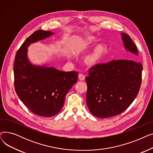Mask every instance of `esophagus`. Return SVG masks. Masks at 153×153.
<instances>
[{
	"label": "esophagus",
	"instance_id": "1",
	"mask_svg": "<svg viewBox=\"0 0 153 153\" xmlns=\"http://www.w3.org/2000/svg\"><path fill=\"white\" fill-rule=\"evenodd\" d=\"M79 79L80 80H81V81H84V80L85 79V75L83 74H79Z\"/></svg>",
	"mask_w": 153,
	"mask_h": 153
}]
</instances>
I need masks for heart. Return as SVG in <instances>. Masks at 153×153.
I'll use <instances>...</instances> for the list:
<instances>
[{
  "mask_svg": "<svg viewBox=\"0 0 153 153\" xmlns=\"http://www.w3.org/2000/svg\"><path fill=\"white\" fill-rule=\"evenodd\" d=\"M94 59V56H92V57H91V59Z\"/></svg>",
  "mask_w": 153,
  "mask_h": 153,
  "instance_id": "1",
  "label": "heart"
}]
</instances>
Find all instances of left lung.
<instances>
[{
  "mask_svg": "<svg viewBox=\"0 0 153 153\" xmlns=\"http://www.w3.org/2000/svg\"><path fill=\"white\" fill-rule=\"evenodd\" d=\"M127 59L97 64L85 77L86 102L90 111L99 118L116 116L129 107L137 96L142 81L143 66L137 60V48L130 36L122 33Z\"/></svg>",
  "mask_w": 153,
  "mask_h": 153,
  "instance_id": "1",
  "label": "left lung"
}]
</instances>
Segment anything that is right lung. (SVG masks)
Listing matches in <instances>:
<instances>
[{"instance_id": "obj_1", "label": "right lung", "mask_w": 153, "mask_h": 153, "mask_svg": "<svg viewBox=\"0 0 153 153\" xmlns=\"http://www.w3.org/2000/svg\"><path fill=\"white\" fill-rule=\"evenodd\" d=\"M53 34L42 30L32 33L16 53L13 67L14 86L18 97L32 113L45 117L61 111L66 95L77 82L78 76L76 71L34 66L28 59L27 47Z\"/></svg>"}]
</instances>
